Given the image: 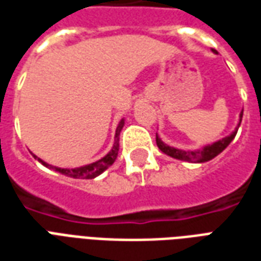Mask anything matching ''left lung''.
<instances>
[{"label":"left lung","mask_w":261,"mask_h":261,"mask_svg":"<svg viewBox=\"0 0 261 261\" xmlns=\"http://www.w3.org/2000/svg\"><path fill=\"white\" fill-rule=\"evenodd\" d=\"M214 53H217L215 50H213ZM242 116H243V110L241 112V119H239V123H238V127L235 128V131L230 134V136L225 137L222 140H219V141L214 142L211 145H205V147L202 148V149H196V151H183V149H177V148L169 147V145H166L158 136H156V145L158 148L166 155H169L172 158L175 159H180V161H186V162H194V164H202V162H208V161H211L213 158H215L217 155L224 151L225 148L229 145L232 140L235 138L236 133H238V128H239V125H241L242 121Z\"/></svg>","instance_id":"left-lung-1"}]
</instances>
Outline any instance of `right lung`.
I'll return each mask as SVG.
<instances>
[{
    "mask_svg": "<svg viewBox=\"0 0 261 261\" xmlns=\"http://www.w3.org/2000/svg\"><path fill=\"white\" fill-rule=\"evenodd\" d=\"M123 125H124V120H121L119 125H117V128H116L113 148L102 159H99V161L93 162V164L85 165V166H81V168H74V169H64V168H57V166H51V165L46 164L44 161L37 158L36 155H33V156L37 158V161L42 165L47 166V168H51V169L59 172L61 175L68 176V177H74V179H95L96 176H99L100 173H103L105 170L108 169L109 166H112L114 161H116V158H117V155H119V136L120 131L123 128Z\"/></svg>",
    "mask_w": 261,
    "mask_h": 261,
    "instance_id": "add662e5",
    "label": "right lung"
}]
</instances>
